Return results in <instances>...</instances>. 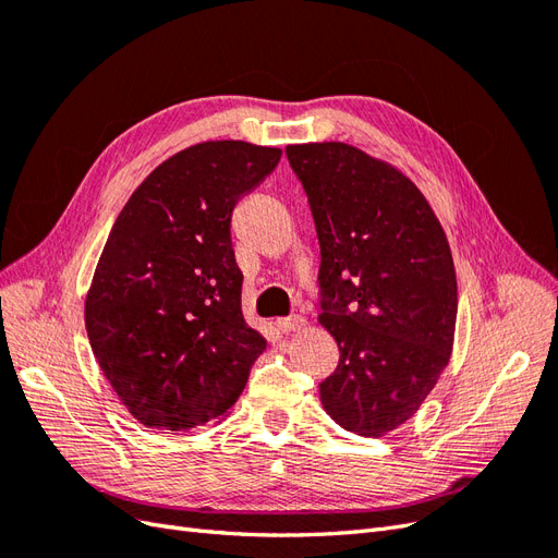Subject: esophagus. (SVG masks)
<instances>
[{
  "mask_svg": "<svg viewBox=\"0 0 558 558\" xmlns=\"http://www.w3.org/2000/svg\"><path fill=\"white\" fill-rule=\"evenodd\" d=\"M305 326H307V320L302 318V316H289V318H279L277 320V328L281 332H300Z\"/></svg>",
  "mask_w": 558,
  "mask_h": 558,
  "instance_id": "obj_1",
  "label": "esophagus"
}]
</instances>
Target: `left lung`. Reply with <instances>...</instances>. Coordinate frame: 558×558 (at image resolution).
<instances>
[{
  "label": "left lung",
  "mask_w": 558,
  "mask_h": 558,
  "mask_svg": "<svg viewBox=\"0 0 558 558\" xmlns=\"http://www.w3.org/2000/svg\"><path fill=\"white\" fill-rule=\"evenodd\" d=\"M320 244V316L340 363L320 384L335 424L381 437L412 418L453 349L447 234L398 167L342 144H291Z\"/></svg>",
  "instance_id": "1"
}]
</instances>
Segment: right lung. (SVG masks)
<instances>
[{
	"mask_svg": "<svg viewBox=\"0 0 558 558\" xmlns=\"http://www.w3.org/2000/svg\"><path fill=\"white\" fill-rule=\"evenodd\" d=\"M281 148L202 142L160 162L109 232L86 295L97 365L146 428L221 421L265 337L242 314L230 216L275 170Z\"/></svg>",
	"mask_w": 558,
	"mask_h": 558,
	"instance_id": "1",
	"label": "right lung"
}]
</instances>
